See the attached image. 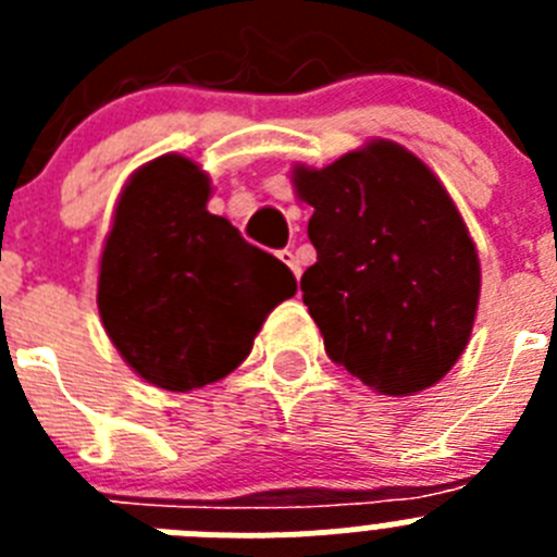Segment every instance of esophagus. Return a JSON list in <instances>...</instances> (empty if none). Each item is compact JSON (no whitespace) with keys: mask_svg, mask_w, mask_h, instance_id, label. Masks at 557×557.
Segmentation results:
<instances>
[{"mask_svg":"<svg viewBox=\"0 0 557 557\" xmlns=\"http://www.w3.org/2000/svg\"><path fill=\"white\" fill-rule=\"evenodd\" d=\"M278 259H282L284 264H287L289 270H293V275L295 278H298V275H301V264H298V259H295V253L289 248H284V250H278Z\"/></svg>","mask_w":557,"mask_h":557,"instance_id":"obj_1","label":"esophagus"}]
</instances>
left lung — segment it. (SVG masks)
<instances>
[{"label": "left lung", "instance_id": "8db88e82", "mask_svg": "<svg viewBox=\"0 0 557 557\" xmlns=\"http://www.w3.org/2000/svg\"><path fill=\"white\" fill-rule=\"evenodd\" d=\"M318 262L304 304L337 366L382 396L451 371L471 337L480 259L444 184L396 141H368L323 170L295 166Z\"/></svg>", "mask_w": 557, "mask_h": 557}]
</instances>
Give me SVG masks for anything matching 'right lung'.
Here are the masks:
<instances>
[{"label": "right lung", "mask_w": 557, "mask_h": 557, "mask_svg": "<svg viewBox=\"0 0 557 557\" xmlns=\"http://www.w3.org/2000/svg\"><path fill=\"white\" fill-rule=\"evenodd\" d=\"M209 175L184 156L136 170L113 211L97 282L108 337L145 382L186 393L228 376L295 275L206 209Z\"/></svg>", "instance_id": "1"}]
</instances>
